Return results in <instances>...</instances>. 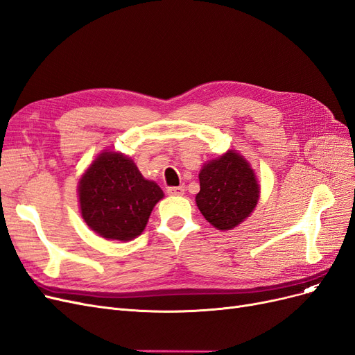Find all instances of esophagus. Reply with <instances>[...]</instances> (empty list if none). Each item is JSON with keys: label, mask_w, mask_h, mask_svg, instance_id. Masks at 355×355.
Instances as JSON below:
<instances>
[{"label": "esophagus", "mask_w": 355, "mask_h": 355, "mask_svg": "<svg viewBox=\"0 0 355 355\" xmlns=\"http://www.w3.org/2000/svg\"><path fill=\"white\" fill-rule=\"evenodd\" d=\"M166 191H168L169 196H182V194H184V187H182V186L169 187Z\"/></svg>", "instance_id": "1"}]
</instances>
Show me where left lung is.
<instances>
[{
    "label": "left lung",
    "instance_id": "8db88e82",
    "mask_svg": "<svg viewBox=\"0 0 355 355\" xmlns=\"http://www.w3.org/2000/svg\"><path fill=\"white\" fill-rule=\"evenodd\" d=\"M199 182L198 208L218 230H232L257 208L259 200L257 175L246 159L234 150L205 164L199 173Z\"/></svg>",
    "mask_w": 355,
    "mask_h": 355
}]
</instances>
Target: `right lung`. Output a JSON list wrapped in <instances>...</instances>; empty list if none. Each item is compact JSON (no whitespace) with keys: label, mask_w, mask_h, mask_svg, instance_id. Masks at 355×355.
I'll return each mask as SVG.
<instances>
[{"label":"right lung","mask_w":355,"mask_h":355,"mask_svg":"<svg viewBox=\"0 0 355 355\" xmlns=\"http://www.w3.org/2000/svg\"><path fill=\"white\" fill-rule=\"evenodd\" d=\"M81 215L91 230L109 240L140 236L164 191L146 180L132 159L118 152H101L78 182Z\"/></svg>","instance_id":"add662e5"}]
</instances>
